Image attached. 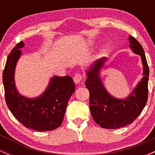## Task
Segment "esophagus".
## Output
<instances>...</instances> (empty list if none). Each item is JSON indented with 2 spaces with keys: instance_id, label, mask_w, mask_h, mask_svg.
<instances>
[{
  "instance_id": "1",
  "label": "esophagus",
  "mask_w": 155,
  "mask_h": 155,
  "mask_svg": "<svg viewBox=\"0 0 155 155\" xmlns=\"http://www.w3.org/2000/svg\"><path fill=\"white\" fill-rule=\"evenodd\" d=\"M83 79V76L82 74H79V73H77V74H76L75 75H74V81L75 84H79L80 81H81Z\"/></svg>"
}]
</instances>
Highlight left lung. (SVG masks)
<instances>
[{
	"mask_svg": "<svg viewBox=\"0 0 155 155\" xmlns=\"http://www.w3.org/2000/svg\"><path fill=\"white\" fill-rule=\"evenodd\" d=\"M130 47L140 55L143 64V75L140 82L124 99L110 95L100 77V70L106 58L97 60L87 71L86 87L90 92V109L93 120L103 128L117 129L131 124L143 111L148 99L149 66L140 44L134 37L129 36Z\"/></svg>",
	"mask_w": 155,
	"mask_h": 155,
	"instance_id": "8db88e82",
	"label": "left lung"
}]
</instances>
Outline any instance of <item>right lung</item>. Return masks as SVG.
I'll return each mask as SVG.
<instances>
[{
  "label": "right lung",
  "instance_id": "1",
  "mask_svg": "<svg viewBox=\"0 0 155 155\" xmlns=\"http://www.w3.org/2000/svg\"><path fill=\"white\" fill-rule=\"evenodd\" d=\"M19 42L12 49L3 73L5 97L7 106L14 117L27 128L37 131H49L59 127L63 122L67 104L75 91V84L69 76H53L43 94L35 98L21 95L15 86V68L20 49Z\"/></svg>",
  "mask_w": 155,
  "mask_h": 155
}]
</instances>
